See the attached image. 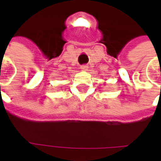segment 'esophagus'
<instances>
[{"label": "esophagus", "mask_w": 161, "mask_h": 161, "mask_svg": "<svg viewBox=\"0 0 161 161\" xmlns=\"http://www.w3.org/2000/svg\"><path fill=\"white\" fill-rule=\"evenodd\" d=\"M81 69H83V70H87L88 65L87 64H83V65H81Z\"/></svg>", "instance_id": "obj_1"}]
</instances>
